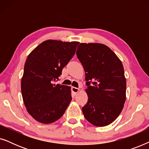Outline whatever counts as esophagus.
Listing matches in <instances>:
<instances>
[{
  "label": "esophagus",
  "mask_w": 149,
  "mask_h": 149,
  "mask_svg": "<svg viewBox=\"0 0 149 149\" xmlns=\"http://www.w3.org/2000/svg\"><path fill=\"white\" fill-rule=\"evenodd\" d=\"M79 91H80V89H79V88H77V87H72V91L73 92V93H74V94H75V95H76Z\"/></svg>",
  "instance_id": "obj_1"
}]
</instances>
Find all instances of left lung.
Here are the masks:
<instances>
[{"label":"left lung","mask_w":149,"mask_h":149,"mask_svg":"<svg viewBox=\"0 0 149 149\" xmlns=\"http://www.w3.org/2000/svg\"><path fill=\"white\" fill-rule=\"evenodd\" d=\"M77 58L85 72L88 100L82 108L84 117L97 127L109 125L123 110L126 79L121 61L101 43H80Z\"/></svg>","instance_id":"8db88e82"}]
</instances>
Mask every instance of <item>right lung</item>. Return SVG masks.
Wrapping results in <instances>:
<instances>
[{"mask_svg": "<svg viewBox=\"0 0 149 149\" xmlns=\"http://www.w3.org/2000/svg\"><path fill=\"white\" fill-rule=\"evenodd\" d=\"M79 42L47 40L28 55L21 90L28 113L36 121L49 124L58 120L72 100L70 87L56 84Z\"/></svg>", "mask_w": 149, "mask_h": 149, "instance_id": "add662e5", "label": "right lung"}]
</instances>
